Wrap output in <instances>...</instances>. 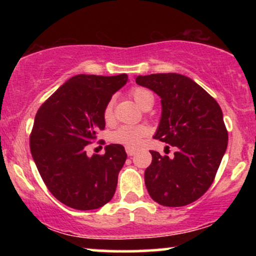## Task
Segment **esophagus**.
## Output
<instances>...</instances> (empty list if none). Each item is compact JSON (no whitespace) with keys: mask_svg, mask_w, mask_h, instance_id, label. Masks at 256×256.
<instances>
[{"mask_svg":"<svg viewBox=\"0 0 256 256\" xmlns=\"http://www.w3.org/2000/svg\"><path fill=\"white\" fill-rule=\"evenodd\" d=\"M134 152H136V149L126 148V154H128V156H132V155H134Z\"/></svg>","mask_w":256,"mask_h":256,"instance_id":"34e87169","label":"esophagus"}]
</instances>
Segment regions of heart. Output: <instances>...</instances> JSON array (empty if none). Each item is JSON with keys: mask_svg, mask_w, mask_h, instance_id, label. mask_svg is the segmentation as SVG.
Wrapping results in <instances>:
<instances>
[{"mask_svg": "<svg viewBox=\"0 0 256 256\" xmlns=\"http://www.w3.org/2000/svg\"><path fill=\"white\" fill-rule=\"evenodd\" d=\"M131 98L140 106L142 110L154 104V96L152 91L142 86L134 88L131 90ZM104 119L110 122L113 119V100H110L106 104L104 110ZM146 134H148V128L144 125H122L113 131L110 134V140L116 144L125 146L126 148H136L140 144Z\"/></svg>", "mask_w": 256, "mask_h": 256, "instance_id": "heart-1", "label": "heart"}]
</instances>
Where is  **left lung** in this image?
<instances>
[{
    "mask_svg": "<svg viewBox=\"0 0 256 256\" xmlns=\"http://www.w3.org/2000/svg\"><path fill=\"white\" fill-rule=\"evenodd\" d=\"M136 83L161 98L162 113L154 138L177 148L171 158L150 150L146 190L166 207L192 204L210 189L228 146L222 108L204 88L178 73L138 76Z\"/></svg>",
    "mask_w": 256,
    "mask_h": 256,
    "instance_id": "8db88e82",
    "label": "left lung"
}]
</instances>
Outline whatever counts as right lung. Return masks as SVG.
Returning a JSON list of instances; mask_svg holds the SVG:
<instances>
[{"label":"right lung","instance_id":"add662e5","mask_svg":"<svg viewBox=\"0 0 256 256\" xmlns=\"http://www.w3.org/2000/svg\"><path fill=\"white\" fill-rule=\"evenodd\" d=\"M128 82V74H78L61 85L40 106L30 134L38 172L54 198L79 210L110 202L124 166L125 148L106 146L104 155L89 158L85 146L104 128V110Z\"/></svg>","mask_w":256,"mask_h":256}]
</instances>
